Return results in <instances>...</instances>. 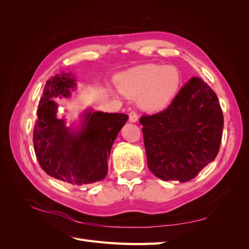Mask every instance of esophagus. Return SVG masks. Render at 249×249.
I'll list each match as a JSON object with an SVG mask.
<instances>
[{
	"label": "esophagus",
	"instance_id": "esophagus-1",
	"mask_svg": "<svg viewBox=\"0 0 249 249\" xmlns=\"http://www.w3.org/2000/svg\"><path fill=\"white\" fill-rule=\"evenodd\" d=\"M129 119H130L131 123H136L137 120H138V114H137V112L132 110V111L129 113Z\"/></svg>",
	"mask_w": 249,
	"mask_h": 249
}]
</instances>
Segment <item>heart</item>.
Wrapping results in <instances>:
<instances>
[{"mask_svg":"<svg viewBox=\"0 0 249 249\" xmlns=\"http://www.w3.org/2000/svg\"><path fill=\"white\" fill-rule=\"evenodd\" d=\"M118 87L124 94L140 96V105L148 111H159L173 100L178 91L182 74L175 65L144 64L120 74Z\"/></svg>","mask_w":249,"mask_h":249,"instance_id":"obj_1","label":"heart"}]
</instances>
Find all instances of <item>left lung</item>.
Masks as SVG:
<instances>
[{
  "label": "left lung",
  "instance_id": "1",
  "mask_svg": "<svg viewBox=\"0 0 249 249\" xmlns=\"http://www.w3.org/2000/svg\"><path fill=\"white\" fill-rule=\"evenodd\" d=\"M139 122L148 169L163 180L188 182L219 152L223 113L201 78H191L166 109L142 115Z\"/></svg>",
  "mask_w": 249,
  "mask_h": 249
}]
</instances>
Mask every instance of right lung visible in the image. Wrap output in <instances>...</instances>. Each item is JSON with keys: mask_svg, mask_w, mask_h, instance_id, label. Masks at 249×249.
<instances>
[{"mask_svg": "<svg viewBox=\"0 0 249 249\" xmlns=\"http://www.w3.org/2000/svg\"><path fill=\"white\" fill-rule=\"evenodd\" d=\"M76 86L71 73L51 77L37 109L33 144L40 167L52 178L73 186L100 182L108 173V159L117 134L126 123L123 113L87 112L78 134L56 116L54 100L67 97Z\"/></svg>", "mask_w": 249, "mask_h": 249, "instance_id": "add662e5", "label": "right lung"}]
</instances>
